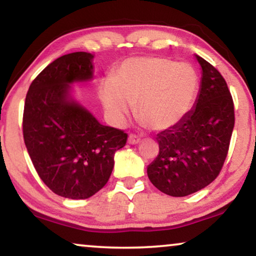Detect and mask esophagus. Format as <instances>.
Returning <instances> with one entry per match:
<instances>
[{
    "mask_svg": "<svg viewBox=\"0 0 256 256\" xmlns=\"http://www.w3.org/2000/svg\"><path fill=\"white\" fill-rule=\"evenodd\" d=\"M128 144H131V145H137V144H139V142H140V138H138L137 136H134V134H130V136H128Z\"/></svg>",
    "mask_w": 256,
    "mask_h": 256,
    "instance_id": "esophagus-1",
    "label": "esophagus"
}]
</instances>
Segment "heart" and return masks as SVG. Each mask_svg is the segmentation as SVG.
<instances>
[{
    "mask_svg": "<svg viewBox=\"0 0 256 256\" xmlns=\"http://www.w3.org/2000/svg\"><path fill=\"white\" fill-rule=\"evenodd\" d=\"M198 88V74L188 64L162 57H131L112 78L102 82L100 94L116 124H122L136 105L139 120L153 131H165L188 114Z\"/></svg>",
    "mask_w": 256,
    "mask_h": 256,
    "instance_id": "heart-1",
    "label": "heart"
}]
</instances>
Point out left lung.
Listing matches in <instances>:
<instances>
[{
    "instance_id": "obj_1",
    "label": "left lung",
    "mask_w": 256,
    "mask_h": 256,
    "mask_svg": "<svg viewBox=\"0 0 256 256\" xmlns=\"http://www.w3.org/2000/svg\"><path fill=\"white\" fill-rule=\"evenodd\" d=\"M196 100L174 128L156 134L159 154L148 166L150 182L171 196H186L216 178L234 128V104L226 80L202 57Z\"/></svg>"
}]
</instances>
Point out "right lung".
Listing matches in <instances>:
<instances>
[{"label": "right lung", "mask_w": 256, "mask_h": 256, "mask_svg": "<svg viewBox=\"0 0 256 256\" xmlns=\"http://www.w3.org/2000/svg\"><path fill=\"white\" fill-rule=\"evenodd\" d=\"M94 54L72 52L50 63L30 85L23 137L40 178L54 193L88 199L103 188L128 134L105 126L80 103L74 84L94 78Z\"/></svg>", "instance_id": "1"}]
</instances>
